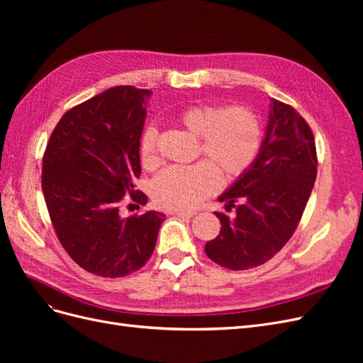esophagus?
<instances>
[{
    "instance_id": "esophagus-1",
    "label": "esophagus",
    "mask_w": 363,
    "mask_h": 363,
    "mask_svg": "<svg viewBox=\"0 0 363 363\" xmlns=\"http://www.w3.org/2000/svg\"><path fill=\"white\" fill-rule=\"evenodd\" d=\"M172 213L180 216V218H192L194 215H196V212H194V211H174Z\"/></svg>"
}]
</instances>
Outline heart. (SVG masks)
<instances>
[{
	"instance_id": "1",
	"label": "heart",
	"mask_w": 363,
	"mask_h": 363,
	"mask_svg": "<svg viewBox=\"0 0 363 363\" xmlns=\"http://www.w3.org/2000/svg\"><path fill=\"white\" fill-rule=\"evenodd\" d=\"M177 123L199 136L191 167H169L151 183V196L157 206L188 211L199 206L221 186V174L235 182L250 171L262 148L259 116L245 106L192 104L175 115ZM139 156L147 169L159 164L157 128L150 124L139 138Z\"/></svg>"
}]
</instances>
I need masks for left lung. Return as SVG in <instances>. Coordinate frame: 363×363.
I'll use <instances>...</instances> for the list:
<instances>
[{
  "label": "left lung",
  "mask_w": 363,
  "mask_h": 363,
  "mask_svg": "<svg viewBox=\"0 0 363 363\" xmlns=\"http://www.w3.org/2000/svg\"><path fill=\"white\" fill-rule=\"evenodd\" d=\"M316 167L312 128L292 106L272 100L257 160L219 196L227 211L236 208L235 215L215 212L221 232L206 244V255L233 271L263 265L276 256L300 223Z\"/></svg>",
  "instance_id": "1"
}]
</instances>
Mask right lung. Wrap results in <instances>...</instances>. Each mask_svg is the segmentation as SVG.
Listing matches in <instances>:
<instances>
[{
  "label": "right lung",
  "mask_w": 363,
  "mask_h": 363,
  "mask_svg": "<svg viewBox=\"0 0 363 363\" xmlns=\"http://www.w3.org/2000/svg\"><path fill=\"white\" fill-rule=\"evenodd\" d=\"M151 92L116 86L77 104L54 127L42 159V191L62 247L84 271L124 277L140 269L156 247L164 215L121 216L125 201L147 204L139 138Z\"/></svg>",
  "instance_id": "add662e5"
}]
</instances>
